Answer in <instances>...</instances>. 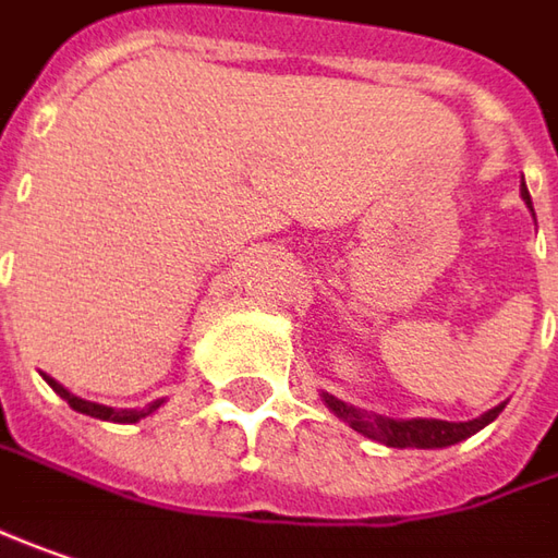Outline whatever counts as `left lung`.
<instances>
[{
    "label": "left lung",
    "instance_id": "obj_1",
    "mask_svg": "<svg viewBox=\"0 0 558 558\" xmlns=\"http://www.w3.org/2000/svg\"><path fill=\"white\" fill-rule=\"evenodd\" d=\"M521 199H524V206L534 211L524 181H521ZM322 400L340 422L350 424L352 430H359L362 437L393 449H444L452 447V444H462L472 434H477L481 427H487L506 409V402H499V405L487 409L484 415H477L472 422H444V418H387V415H377V412H368V409H355V405L337 400L325 390H322Z\"/></svg>",
    "mask_w": 558,
    "mask_h": 558
}]
</instances>
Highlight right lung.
I'll return each mask as SVG.
<instances>
[{"instance_id":"obj_1","label":"right lung","mask_w":558,"mask_h":558,"mask_svg":"<svg viewBox=\"0 0 558 558\" xmlns=\"http://www.w3.org/2000/svg\"><path fill=\"white\" fill-rule=\"evenodd\" d=\"M43 380L59 393L61 400L68 402L74 412H81V415H89V418H99V422H114V424H136L140 418H146V415H153L158 405L165 400H156L149 402V405H143V409H111V405H102V402H89V400H81V397H74L68 387H61L56 377L43 375Z\"/></svg>"}]
</instances>
